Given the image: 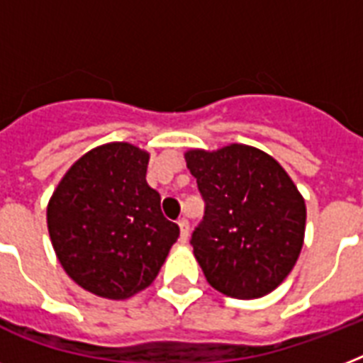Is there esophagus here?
Masks as SVG:
<instances>
[{"label":"esophagus","mask_w":363,"mask_h":363,"mask_svg":"<svg viewBox=\"0 0 363 363\" xmlns=\"http://www.w3.org/2000/svg\"><path fill=\"white\" fill-rule=\"evenodd\" d=\"M179 228H181V241L186 242L188 235H190V224H188L186 218H181V220H179Z\"/></svg>","instance_id":"obj_1"}]
</instances>
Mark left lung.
Masks as SVG:
<instances>
[{
  "mask_svg": "<svg viewBox=\"0 0 363 363\" xmlns=\"http://www.w3.org/2000/svg\"><path fill=\"white\" fill-rule=\"evenodd\" d=\"M184 158L205 201L190 245L207 282L238 299L275 290L303 247L307 211L292 179L247 145L190 150Z\"/></svg>",
  "mask_w": 363,
  "mask_h": 363,
  "instance_id": "1",
  "label": "left lung"
}]
</instances>
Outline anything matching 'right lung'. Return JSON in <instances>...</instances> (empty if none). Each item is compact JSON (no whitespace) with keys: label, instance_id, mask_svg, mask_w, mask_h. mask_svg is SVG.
Masks as SVG:
<instances>
[{"label":"right lung","instance_id":"1","mask_svg":"<svg viewBox=\"0 0 363 363\" xmlns=\"http://www.w3.org/2000/svg\"><path fill=\"white\" fill-rule=\"evenodd\" d=\"M148 154L130 143L86 152L60 181L47 209L60 264L88 292L125 299L147 288L179 238L145 181Z\"/></svg>","mask_w":363,"mask_h":363}]
</instances>
